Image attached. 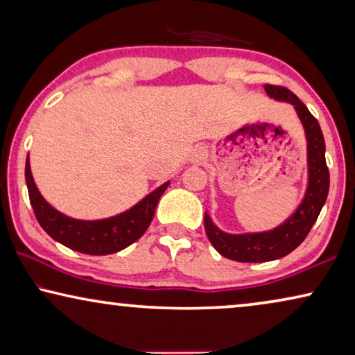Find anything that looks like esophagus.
I'll use <instances>...</instances> for the list:
<instances>
[{"label":"esophagus","mask_w":355,"mask_h":355,"mask_svg":"<svg viewBox=\"0 0 355 355\" xmlns=\"http://www.w3.org/2000/svg\"><path fill=\"white\" fill-rule=\"evenodd\" d=\"M203 155H205V152H203L202 148H198L193 152V159H196V162H200V159L203 158Z\"/></svg>","instance_id":"esophagus-1"}]
</instances>
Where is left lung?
<instances>
[{
  "label": "left lung",
  "instance_id": "obj_1",
  "mask_svg": "<svg viewBox=\"0 0 355 355\" xmlns=\"http://www.w3.org/2000/svg\"><path fill=\"white\" fill-rule=\"evenodd\" d=\"M271 98L294 105L297 116L302 121L307 137L309 186L305 197L297 210L283 225L271 231L254 232V234H227L213 225L211 218L205 213V232L211 245L226 259L236 261H271L291 254L302 244L312 230L313 223L327 202L329 191V171L324 159V139L318 121L313 118L302 101L293 92L279 85H265Z\"/></svg>",
  "mask_w": 355,
  "mask_h": 355
}]
</instances>
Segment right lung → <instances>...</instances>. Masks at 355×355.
Listing matches in <instances>:
<instances>
[{"mask_svg":"<svg viewBox=\"0 0 355 355\" xmlns=\"http://www.w3.org/2000/svg\"><path fill=\"white\" fill-rule=\"evenodd\" d=\"M26 182L33 213L46 234L62 245L87 255L114 254L142 237L153 220L159 197L169 186V182H164L137 205L121 215L98 221H82L62 215L42 197L33 182L28 157L26 162Z\"/></svg>","mask_w":355,"mask_h":355,"instance_id":"right-lung-1","label":"right lung"}]
</instances>
